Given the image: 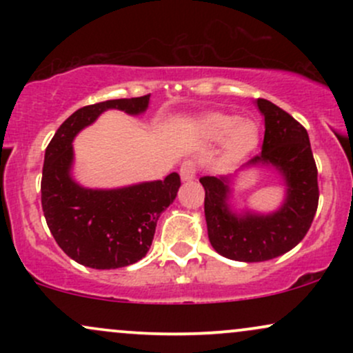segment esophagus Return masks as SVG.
<instances>
[{
  "label": "esophagus",
  "mask_w": 353,
  "mask_h": 353,
  "mask_svg": "<svg viewBox=\"0 0 353 353\" xmlns=\"http://www.w3.org/2000/svg\"><path fill=\"white\" fill-rule=\"evenodd\" d=\"M196 174H197V164L194 163L192 159L184 161V163L181 164V177L184 181L194 179V177H196Z\"/></svg>",
  "instance_id": "1"
}]
</instances>
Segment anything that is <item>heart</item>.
<instances>
[{
    "label": "heart",
    "instance_id": "b5f03b06",
    "mask_svg": "<svg viewBox=\"0 0 353 353\" xmlns=\"http://www.w3.org/2000/svg\"><path fill=\"white\" fill-rule=\"evenodd\" d=\"M208 129L214 137L229 136L228 145L232 154H244L257 144L259 129L249 119H239L237 116L216 114L208 119Z\"/></svg>",
    "mask_w": 353,
    "mask_h": 353
}]
</instances>
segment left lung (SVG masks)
<instances>
[{
    "label": "left lung",
    "instance_id": "8db88e82",
    "mask_svg": "<svg viewBox=\"0 0 353 353\" xmlns=\"http://www.w3.org/2000/svg\"><path fill=\"white\" fill-rule=\"evenodd\" d=\"M265 119L262 151L247 163L272 164L287 181V201L272 216L236 217L229 210L228 177H201L209 241L224 257L262 262L289 252L309 232L319 205L317 165L305 128L267 99H257Z\"/></svg>",
    "mask_w": 353,
    "mask_h": 353
}]
</instances>
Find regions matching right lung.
<instances>
[{
  "label": "right lung",
  "instance_id": "1",
  "mask_svg": "<svg viewBox=\"0 0 353 353\" xmlns=\"http://www.w3.org/2000/svg\"><path fill=\"white\" fill-rule=\"evenodd\" d=\"M151 94L111 99L78 109L59 125L44 154L41 205L46 224L58 245L72 261L91 269H117L148 254L157 219L176 199L181 185L177 172L164 181L131 188L84 189L71 179L72 139L106 109L128 114L145 111Z\"/></svg>",
  "mask_w": 353,
  "mask_h": 353
}]
</instances>
